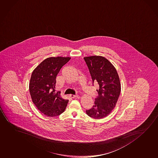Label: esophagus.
Returning a JSON list of instances; mask_svg holds the SVG:
<instances>
[{"label": "esophagus", "instance_id": "esophagus-1", "mask_svg": "<svg viewBox=\"0 0 158 158\" xmlns=\"http://www.w3.org/2000/svg\"><path fill=\"white\" fill-rule=\"evenodd\" d=\"M70 97L72 98H79V96L77 95H70Z\"/></svg>", "mask_w": 158, "mask_h": 158}]
</instances>
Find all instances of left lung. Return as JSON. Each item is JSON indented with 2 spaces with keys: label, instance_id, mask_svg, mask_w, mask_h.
Here are the masks:
<instances>
[{
  "label": "left lung",
  "instance_id": "left-lung-1",
  "mask_svg": "<svg viewBox=\"0 0 158 158\" xmlns=\"http://www.w3.org/2000/svg\"><path fill=\"white\" fill-rule=\"evenodd\" d=\"M92 78V82L99 85L98 97L94 106L86 110L94 119L104 118L114 109L121 91L119 75L114 66L107 58L101 56L85 57Z\"/></svg>",
  "mask_w": 158,
  "mask_h": 158
}]
</instances>
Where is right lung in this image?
I'll return each mask as SVG.
<instances>
[{"label":"right lung","mask_w":158,"mask_h":158,"mask_svg":"<svg viewBox=\"0 0 158 158\" xmlns=\"http://www.w3.org/2000/svg\"><path fill=\"white\" fill-rule=\"evenodd\" d=\"M70 57H51L42 61L33 71L29 89L32 101L45 115L56 117L66 109L68 100L55 91L56 78L61 68L70 60Z\"/></svg>","instance_id":"right-lung-1"}]
</instances>
